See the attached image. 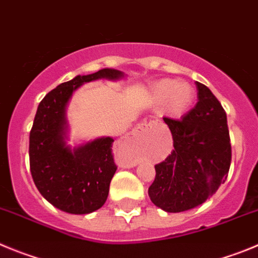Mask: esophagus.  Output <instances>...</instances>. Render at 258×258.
<instances>
[{"label":"esophagus","instance_id":"obj_1","mask_svg":"<svg viewBox=\"0 0 258 258\" xmlns=\"http://www.w3.org/2000/svg\"><path fill=\"white\" fill-rule=\"evenodd\" d=\"M145 128H148V124L146 123H141L138 126V130H140V131H144Z\"/></svg>","mask_w":258,"mask_h":258}]
</instances>
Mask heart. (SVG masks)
Segmentation results:
<instances>
[{
  "instance_id": "b5f03b06",
  "label": "heart",
  "mask_w": 258,
  "mask_h": 258,
  "mask_svg": "<svg viewBox=\"0 0 258 258\" xmlns=\"http://www.w3.org/2000/svg\"><path fill=\"white\" fill-rule=\"evenodd\" d=\"M196 92L186 82L176 80H161L152 86L150 99L157 106L164 105V110L172 117L186 113L194 101Z\"/></svg>"
}]
</instances>
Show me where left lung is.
Here are the masks:
<instances>
[{
    "instance_id": "8db88e82",
    "label": "left lung",
    "mask_w": 258,
    "mask_h": 258,
    "mask_svg": "<svg viewBox=\"0 0 258 258\" xmlns=\"http://www.w3.org/2000/svg\"><path fill=\"white\" fill-rule=\"evenodd\" d=\"M196 85V106L181 119L163 118L175 149L155 164V178L148 194L166 212H184L204 203L224 184L230 168L226 113L207 86Z\"/></svg>"
}]
</instances>
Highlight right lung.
<instances>
[{
    "mask_svg": "<svg viewBox=\"0 0 258 258\" xmlns=\"http://www.w3.org/2000/svg\"><path fill=\"white\" fill-rule=\"evenodd\" d=\"M123 77V72L109 68L77 76L48 92L37 108L29 134L32 177L41 196L64 212L86 215L103 207L117 171L112 138L95 139L74 148L67 144V105L73 92L85 83Z\"/></svg>",
    "mask_w": 258,
    "mask_h": 258,
    "instance_id": "add662e5",
    "label": "right lung"
}]
</instances>
